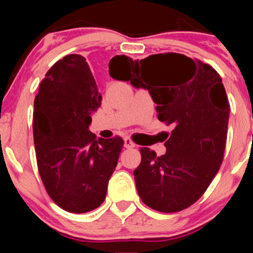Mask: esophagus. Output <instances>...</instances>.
<instances>
[{
    "instance_id": "34e87169",
    "label": "esophagus",
    "mask_w": 253,
    "mask_h": 253,
    "mask_svg": "<svg viewBox=\"0 0 253 253\" xmlns=\"http://www.w3.org/2000/svg\"><path fill=\"white\" fill-rule=\"evenodd\" d=\"M124 145H125V148H133L136 144H134V143L132 142L131 138L126 137V138L124 139Z\"/></svg>"
}]
</instances>
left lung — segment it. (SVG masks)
<instances>
[{
	"label": "left lung",
	"instance_id": "obj_1",
	"mask_svg": "<svg viewBox=\"0 0 253 253\" xmlns=\"http://www.w3.org/2000/svg\"><path fill=\"white\" fill-rule=\"evenodd\" d=\"M109 73L147 89L158 119L174 127L164 155L141 148L133 175L143 203L163 213L193 205L218 172L225 150L230 105L220 76L207 63L175 52L119 62Z\"/></svg>",
	"mask_w": 253,
	"mask_h": 253
}]
</instances>
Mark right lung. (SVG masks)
I'll return each mask as SVG.
<instances>
[{
  "mask_svg": "<svg viewBox=\"0 0 253 253\" xmlns=\"http://www.w3.org/2000/svg\"><path fill=\"white\" fill-rule=\"evenodd\" d=\"M119 62L132 58L115 56ZM101 94L83 56L57 61L42 79L34 101L35 152L51 200L71 213H86L104 202L124 141L95 138L89 131Z\"/></svg>",
  "mask_w": 253,
  "mask_h": 253,
  "instance_id": "1",
  "label": "right lung"
}]
</instances>
